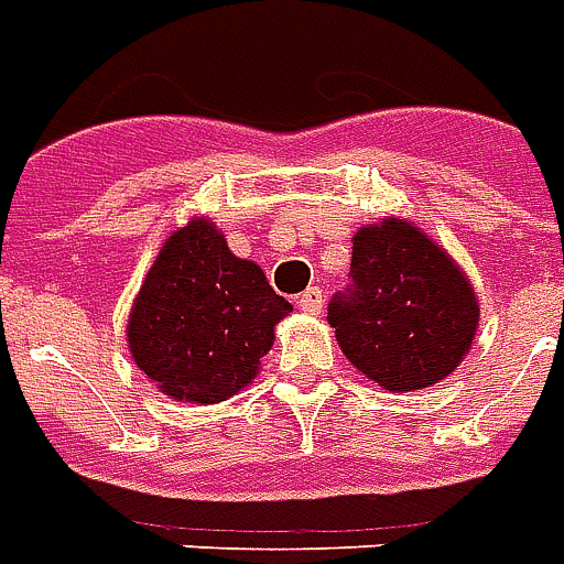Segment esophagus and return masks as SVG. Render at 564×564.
Returning <instances> with one entry per match:
<instances>
[{"mask_svg": "<svg viewBox=\"0 0 564 564\" xmlns=\"http://www.w3.org/2000/svg\"><path fill=\"white\" fill-rule=\"evenodd\" d=\"M297 306L306 312V315H318V312H322V306H324L322 288H306V291H303V294L297 297Z\"/></svg>", "mask_w": 564, "mask_h": 564, "instance_id": "esophagus-1", "label": "esophagus"}]
</instances>
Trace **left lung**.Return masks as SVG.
<instances>
[{
	"label": "left lung",
	"instance_id": "8db88e82",
	"mask_svg": "<svg viewBox=\"0 0 564 564\" xmlns=\"http://www.w3.org/2000/svg\"><path fill=\"white\" fill-rule=\"evenodd\" d=\"M351 242V288L327 306L343 355L378 388H433L463 364L478 333L475 288L402 216L360 228Z\"/></svg>",
	"mask_w": 564,
	"mask_h": 564
}]
</instances>
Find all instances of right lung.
I'll list each match as a JSON object with an SVG mask.
<instances>
[{"mask_svg":"<svg viewBox=\"0 0 564 564\" xmlns=\"http://www.w3.org/2000/svg\"><path fill=\"white\" fill-rule=\"evenodd\" d=\"M291 312L264 270L237 258L204 216L176 228L131 303V360L176 402L213 405L240 393Z\"/></svg>","mask_w":564,"mask_h":564,"instance_id":"add662e5","label":"right lung"}]
</instances>
